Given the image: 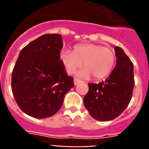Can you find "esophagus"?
<instances>
[{
  "label": "esophagus",
  "mask_w": 149,
  "mask_h": 149,
  "mask_svg": "<svg viewBox=\"0 0 149 149\" xmlns=\"http://www.w3.org/2000/svg\"><path fill=\"white\" fill-rule=\"evenodd\" d=\"M73 82H74V85H77V84H79V83H81V80H79V79H74V80H73Z\"/></svg>",
  "instance_id": "esophagus-1"
}]
</instances>
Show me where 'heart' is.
<instances>
[{
    "instance_id": "b5f03b06",
    "label": "heart",
    "mask_w": 149,
    "mask_h": 149,
    "mask_svg": "<svg viewBox=\"0 0 149 149\" xmlns=\"http://www.w3.org/2000/svg\"><path fill=\"white\" fill-rule=\"evenodd\" d=\"M60 58L69 74H72L82 66L80 77H89L91 75L95 79H103L108 76L115 64V55L108 48L97 44H80L75 45L73 51H63Z\"/></svg>"
}]
</instances>
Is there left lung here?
Returning <instances> with one entry per match:
<instances>
[{
	"label": "left lung",
	"instance_id": "8db88e82",
	"mask_svg": "<svg viewBox=\"0 0 149 149\" xmlns=\"http://www.w3.org/2000/svg\"><path fill=\"white\" fill-rule=\"evenodd\" d=\"M116 65L104 81L89 84L84 106L94 119L108 121L116 118L129 104L134 86V65L121 48H114Z\"/></svg>",
	"mask_w": 149,
	"mask_h": 149
}]
</instances>
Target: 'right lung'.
<instances>
[{"label": "right lung", "instance_id": "right-lung-1", "mask_svg": "<svg viewBox=\"0 0 149 149\" xmlns=\"http://www.w3.org/2000/svg\"><path fill=\"white\" fill-rule=\"evenodd\" d=\"M59 34H46L23 48L12 72L11 90L24 113L36 118L54 115L74 86L60 59Z\"/></svg>", "mask_w": 149, "mask_h": 149}]
</instances>
